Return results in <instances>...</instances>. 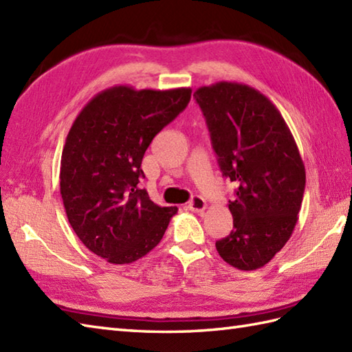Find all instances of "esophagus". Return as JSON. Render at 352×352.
Wrapping results in <instances>:
<instances>
[{"label": "esophagus", "instance_id": "34e87169", "mask_svg": "<svg viewBox=\"0 0 352 352\" xmlns=\"http://www.w3.org/2000/svg\"><path fill=\"white\" fill-rule=\"evenodd\" d=\"M206 207H207L206 199L201 198V197H192V199L188 203V208H189V210L197 212V213L204 212Z\"/></svg>", "mask_w": 352, "mask_h": 352}]
</instances>
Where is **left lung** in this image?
Returning a JSON list of instances; mask_svg holds the SVG:
<instances>
[{
  "instance_id": "obj_1",
  "label": "left lung",
  "mask_w": 352,
  "mask_h": 352,
  "mask_svg": "<svg viewBox=\"0 0 352 352\" xmlns=\"http://www.w3.org/2000/svg\"><path fill=\"white\" fill-rule=\"evenodd\" d=\"M193 96L222 177L237 186L228 204L233 230L216 250L228 265L254 271L294 233L305 189L302 159L278 109L254 87L219 81Z\"/></svg>"
}]
</instances>
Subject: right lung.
I'll return each instance as SVG.
<instances>
[{"mask_svg":"<svg viewBox=\"0 0 352 352\" xmlns=\"http://www.w3.org/2000/svg\"><path fill=\"white\" fill-rule=\"evenodd\" d=\"M192 89L113 86L74 121L60 162V193L71 227L109 263H133L155 248L177 207L154 204L139 189L140 164L157 133L182 113Z\"/></svg>","mask_w":352,"mask_h":352,"instance_id":"right-lung-1","label":"right lung"}]
</instances>
